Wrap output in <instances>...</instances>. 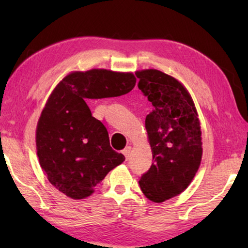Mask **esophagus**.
Returning <instances> with one entry per match:
<instances>
[{
	"mask_svg": "<svg viewBox=\"0 0 248 248\" xmlns=\"http://www.w3.org/2000/svg\"><path fill=\"white\" fill-rule=\"evenodd\" d=\"M130 152H131V147H126L123 151H122V154L124 155V157L126 160L128 159V155H130Z\"/></svg>",
	"mask_w": 248,
	"mask_h": 248,
	"instance_id": "esophagus-1",
	"label": "esophagus"
}]
</instances>
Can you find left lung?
I'll use <instances>...</instances> for the list:
<instances>
[{
    "label": "left lung",
    "instance_id": "left-lung-1",
    "mask_svg": "<svg viewBox=\"0 0 248 248\" xmlns=\"http://www.w3.org/2000/svg\"><path fill=\"white\" fill-rule=\"evenodd\" d=\"M135 76L154 106L145 118L154 162L139 183L149 200L160 203L181 194L194 178L202 158L201 126L191 96L175 78L158 70Z\"/></svg>",
    "mask_w": 248,
    "mask_h": 248
}]
</instances>
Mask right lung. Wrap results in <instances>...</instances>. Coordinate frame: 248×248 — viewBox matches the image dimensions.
<instances>
[{"label":"right lung","mask_w":248,"mask_h":248,"mask_svg":"<svg viewBox=\"0 0 248 248\" xmlns=\"http://www.w3.org/2000/svg\"><path fill=\"white\" fill-rule=\"evenodd\" d=\"M135 82L132 73L90 70L71 73L57 84L40 115L36 145L39 164L59 191L74 200L87 198L125 160L110 147L107 128L87 101L122 96Z\"/></svg>","instance_id":"right-lung-1"}]
</instances>
